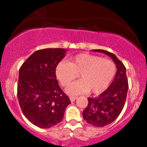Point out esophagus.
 Wrapping results in <instances>:
<instances>
[{
    "mask_svg": "<svg viewBox=\"0 0 147 147\" xmlns=\"http://www.w3.org/2000/svg\"><path fill=\"white\" fill-rule=\"evenodd\" d=\"M78 97H75V96H72V97H69V100H70L71 102H74L75 100H77Z\"/></svg>",
    "mask_w": 147,
    "mask_h": 147,
    "instance_id": "obj_1",
    "label": "esophagus"
}]
</instances>
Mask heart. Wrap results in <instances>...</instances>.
I'll list each match as a JSON object with an SVG mask.
<instances>
[{"mask_svg":"<svg viewBox=\"0 0 147 147\" xmlns=\"http://www.w3.org/2000/svg\"><path fill=\"white\" fill-rule=\"evenodd\" d=\"M116 73V65L109 59L88 53H80L71 57L69 63L62 60L55 67L56 78L63 86H67L79 74L80 80L66 88L74 95L90 92L98 94L107 89Z\"/></svg>","mask_w":147,"mask_h":147,"instance_id":"heart-1","label":"heart"}]
</instances>
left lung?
<instances>
[{"instance_id":"left-lung-1","label":"left lung","mask_w":147,"mask_h":147,"mask_svg":"<svg viewBox=\"0 0 147 147\" xmlns=\"http://www.w3.org/2000/svg\"><path fill=\"white\" fill-rule=\"evenodd\" d=\"M107 55L112 59L117 72L112 84L99 97L88 98V105L83 111L84 119L90 124L102 127L113 122L121 113L128 91L126 67L115 54L104 50H92Z\"/></svg>"}]
</instances>
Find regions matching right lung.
<instances>
[{
  "label": "right lung",
  "instance_id": "right-lung-1",
  "mask_svg": "<svg viewBox=\"0 0 147 147\" xmlns=\"http://www.w3.org/2000/svg\"><path fill=\"white\" fill-rule=\"evenodd\" d=\"M67 51L63 48L37 50L19 69V105L26 117L40 128H50L60 122L71 103L55 75L56 65Z\"/></svg>",
  "mask_w": 147,
  "mask_h": 147
}]
</instances>
